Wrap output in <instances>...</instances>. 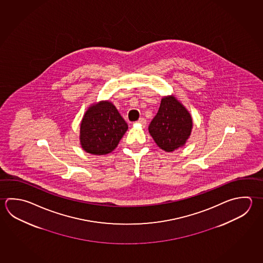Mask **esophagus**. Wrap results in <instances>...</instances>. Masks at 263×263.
<instances>
[{"mask_svg":"<svg viewBox=\"0 0 263 263\" xmlns=\"http://www.w3.org/2000/svg\"><path fill=\"white\" fill-rule=\"evenodd\" d=\"M137 123H138V124H141V126H143V127H145V125H146V120H145V119H143V118H141V119H139L138 121H137Z\"/></svg>","mask_w":263,"mask_h":263,"instance_id":"34e87169","label":"esophagus"}]
</instances>
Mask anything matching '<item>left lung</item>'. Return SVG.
I'll list each match as a JSON object with an SVG mask.
<instances>
[{
  "label": "left lung",
  "instance_id": "obj_1",
  "mask_svg": "<svg viewBox=\"0 0 263 263\" xmlns=\"http://www.w3.org/2000/svg\"><path fill=\"white\" fill-rule=\"evenodd\" d=\"M193 119L174 95L163 96L158 113L149 125V134L158 147L173 152L182 147L191 135Z\"/></svg>",
  "mask_w": 263,
  "mask_h": 263
}]
</instances>
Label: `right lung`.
<instances>
[{
    "label": "right lung",
    "mask_w": 263,
    "mask_h": 263,
    "mask_svg": "<svg viewBox=\"0 0 263 263\" xmlns=\"http://www.w3.org/2000/svg\"><path fill=\"white\" fill-rule=\"evenodd\" d=\"M127 129L128 124L110 101L95 103L88 107L81 120V148L96 156L111 153Z\"/></svg>",
    "instance_id": "right-lung-1"
}]
</instances>
